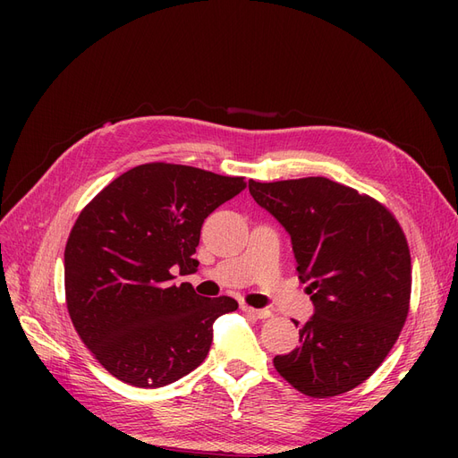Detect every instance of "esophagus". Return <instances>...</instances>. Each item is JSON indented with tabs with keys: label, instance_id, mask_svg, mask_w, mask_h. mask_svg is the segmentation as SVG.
I'll return each mask as SVG.
<instances>
[{
	"label": "esophagus",
	"instance_id": "esophagus-1",
	"mask_svg": "<svg viewBox=\"0 0 458 458\" xmlns=\"http://www.w3.org/2000/svg\"><path fill=\"white\" fill-rule=\"evenodd\" d=\"M242 311L256 317V318H267V317L273 315L269 310H254V308H248V306H242Z\"/></svg>",
	"mask_w": 458,
	"mask_h": 458
}]
</instances>
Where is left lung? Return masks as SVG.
Wrapping results in <instances>:
<instances>
[{"mask_svg": "<svg viewBox=\"0 0 458 458\" xmlns=\"http://www.w3.org/2000/svg\"><path fill=\"white\" fill-rule=\"evenodd\" d=\"M248 189L288 231L315 308L298 348L273 359L276 372L310 397L353 390L405 325L412 279L403 229L384 204L327 177L250 179Z\"/></svg>", "mask_w": 458, "mask_h": 458, "instance_id": "8db88e82", "label": "left lung"}]
</instances>
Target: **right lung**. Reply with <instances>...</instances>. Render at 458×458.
<instances>
[{
    "mask_svg": "<svg viewBox=\"0 0 458 458\" xmlns=\"http://www.w3.org/2000/svg\"><path fill=\"white\" fill-rule=\"evenodd\" d=\"M244 187V177L150 162L116 177L80 212L64 248L66 308L113 377L162 387L204 361L214 321L239 303L172 284V269L197 271L204 219Z\"/></svg>",
    "mask_w": 458,
    "mask_h": 458,
    "instance_id": "right-lung-1",
    "label": "right lung"
}]
</instances>
